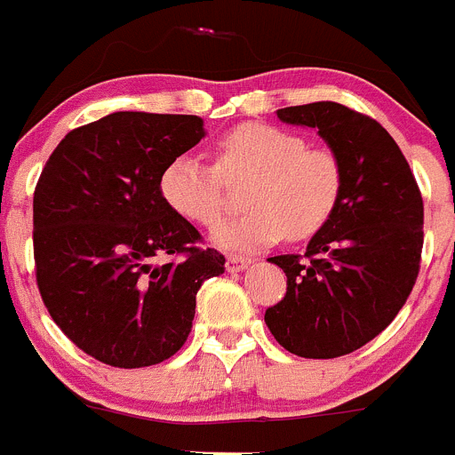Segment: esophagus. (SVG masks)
<instances>
[{"instance_id":"obj_1","label":"esophagus","mask_w":455,"mask_h":455,"mask_svg":"<svg viewBox=\"0 0 455 455\" xmlns=\"http://www.w3.org/2000/svg\"><path fill=\"white\" fill-rule=\"evenodd\" d=\"M252 263V259H245V257H236V254H230L228 261H225V270L228 272H243L245 267Z\"/></svg>"}]
</instances>
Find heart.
Segmentation results:
<instances>
[{
    "label": "heart",
    "instance_id": "obj_1",
    "mask_svg": "<svg viewBox=\"0 0 455 455\" xmlns=\"http://www.w3.org/2000/svg\"><path fill=\"white\" fill-rule=\"evenodd\" d=\"M219 167L194 156H176L160 174V194L183 219L214 225L223 212V177L252 179L245 212L219 223L212 243L252 252L279 239L304 241L332 219L344 192V167L335 151L308 147L306 138L263 123H245L216 145Z\"/></svg>",
    "mask_w": 455,
    "mask_h": 455
}]
</instances>
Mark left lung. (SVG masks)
<instances>
[{"label": "left lung", "mask_w": 455, "mask_h": 455, "mask_svg": "<svg viewBox=\"0 0 455 455\" xmlns=\"http://www.w3.org/2000/svg\"><path fill=\"white\" fill-rule=\"evenodd\" d=\"M285 124L317 129L344 167L332 219L299 254L267 261L288 276L285 297L266 310L275 339L308 360L362 348L395 319L413 290L425 207L411 167L378 120L337 102L285 107Z\"/></svg>", "instance_id": "8db88e82"}]
</instances>
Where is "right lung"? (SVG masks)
<instances>
[{
  "label": "right lung",
  "instance_id": "1",
  "mask_svg": "<svg viewBox=\"0 0 455 455\" xmlns=\"http://www.w3.org/2000/svg\"><path fill=\"white\" fill-rule=\"evenodd\" d=\"M205 138L198 116L116 111L62 138L33 196L40 295L64 335L118 369L160 364L192 331L225 259L160 194V174ZM160 253L179 262L153 263Z\"/></svg>",
  "mask_w": 455,
  "mask_h": 455
}]
</instances>
